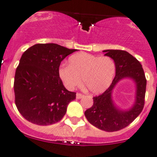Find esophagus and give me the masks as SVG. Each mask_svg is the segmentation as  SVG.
<instances>
[{
  "mask_svg": "<svg viewBox=\"0 0 157 157\" xmlns=\"http://www.w3.org/2000/svg\"><path fill=\"white\" fill-rule=\"evenodd\" d=\"M83 96H84L83 94H81V93H77V94H76V98L77 99H80V98H82Z\"/></svg>",
  "mask_w": 157,
  "mask_h": 157,
  "instance_id": "1",
  "label": "esophagus"
}]
</instances>
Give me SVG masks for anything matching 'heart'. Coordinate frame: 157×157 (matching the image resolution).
<instances>
[{
    "label": "heart",
    "instance_id": "heart-1",
    "mask_svg": "<svg viewBox=\"0 0 157 157\" xmlns=\"http://www.w3.org/2000/svg\"><path fill=\"white\" fill-rule=\"evenodd\" d=\"M69 64L59 68V75L65 86L72 90L82 83L92 94H101L111 85L116 72L114 60L109 56H98L79 52L69 59Z\"/></svg>",
    "mask_w": 157,
    "mask_h": 157
}]
</instances>
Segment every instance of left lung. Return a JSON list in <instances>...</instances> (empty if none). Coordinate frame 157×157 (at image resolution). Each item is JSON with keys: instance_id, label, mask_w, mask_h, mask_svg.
Instances as JSON below:
<instances>
[{"instance_id": "1", "label": "left lung", "mask_w": 157, "mask_h": 157, "mask_svg": "<svg viewBox=\"0 0 157 157\" xmlns=\"http://www.w3.org/2000/svg\"><path fill=\"white\" fill-rule=\"evenodd\" d=\"M105 56L115 63V77L109 88L98 96L93 98V105L85 111L87 120L93 126L102 131H117L132 123L142 111L144 106L147 79L142 65L129 52L117 49L104 50ZM124 78H131L136 86L135 101L128 110L120 109L112 99V92L116 85Z\"/></svg>"}]
</instances>
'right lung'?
<instances>
[{"label":"right lung","instance_id":"add662e5","mask_svg":"<svg viewBox=\"0 0 157 157\" xmlns=\"http://www.w3.org/2000/svg\"><path fill=\"white\" fill-rule=\"evenodd\" d=\"M75 51L56 43H39L23 53L13 88L17 108L28 121L46 126L64 117L76 93L65 88L59 68L61 62Z\"/></svg>","mask_w":157,"mask_h":157}]
</instances>
